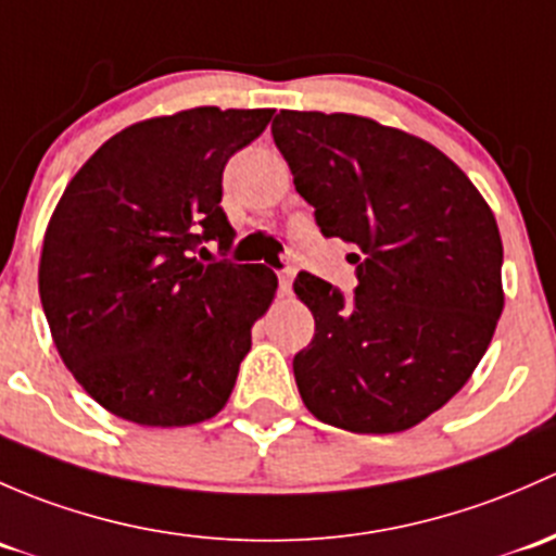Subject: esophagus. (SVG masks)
<instances>
[{
    "instance_id": "obj_1",
    "label": "esophagus",
    "mask_w": 556,
    "mask_h": 556,
    "mask_svg": "<svg viewBox=\"0 0 556 556\" xmlns=\"http://www.w3.org/2000/svg\"><path fill=\"white\" fill-rule=\"evenodd\" d=\"M291 283H294V273L291 270H280L278 273V286H280V294H289Z\"/></svg>"
}]
</instances>
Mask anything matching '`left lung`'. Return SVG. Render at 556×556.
<instances>
[{
	"label": "left lung",
	"instance_id": "obj_1",
	"mask_svg": "<svg viewBox=\"0 0 556 556\" xmlns=\"http://www.w3.org/2000/svg\"><path fill=\"white\" fill-rule=\"evenodd\" d=\"M273 139L326 238L351 243L356 296L311 273L316 318L294 380L320 422L399 433L471 380L503 313V243L488 200L428 141L362 114L280 109Z\"/></svg>",
	"mask_w": 556,
	"mask_h": 556
}]
</instances>
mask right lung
Segmentation results:
<instances>
[{
	"label": "right lung",
	"mask_w": 556,
	"mask_h": 556,
	"mask_svg": "<svg viewBox=\"0 0 556 556\" xmlns=\"http://www.w3.org/2000/svg\"><path fill=\"white\" fill-rule=\"evenodd\" d=\"M273 109L194 106L128 125L68 181L39 256L61 362L106 412L147 428L211 420L236 388L278 278L232 265L222 170Z\"/></svg>",
	"instance_id": "1"
}]
</instances>
